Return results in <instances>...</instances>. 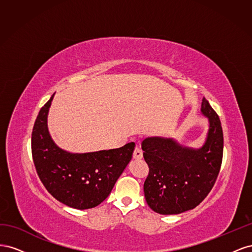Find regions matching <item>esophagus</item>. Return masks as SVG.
<instances>
[{
	"label": "esophagus",
	"mask_w": 252,
	"mask_h": 252,
	"mask_svg": "<svg viewBox=\"0 0 252 252\" xmlns=\"http://www.w3.org/2000/svg\"><path fill=\"white\" fill-rule=\"evenodd\" d=\"M133 158H138V159L143 158V150L140 147H135V149L133 151Z\"/></svg>",
	"instance_id": "obj_1"
}]
</instances>
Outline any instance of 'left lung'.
I'll list each match as a JSON object with an SVG mask.
<instances>
[{
	"instance_id": "8db88e82",
	"label": "left lung",
	"mask_w": 252,
	"mask_h": 252,
	"mask_svg": "<svg viewBox=\"0 0 252 252\" xmlns=\"http://www.w3.org/2000/svg\"><path fill=\"white\" fill-rule=\"evenodd\" d=\"M202 112L209 120L206 143L200 149L184 148L172 139L147 138L142 143L149 173L144 193L159 215L193 209L211 191L223 159L224 136L218 113L204 97Z\"/></svg>"
}]
</instances>
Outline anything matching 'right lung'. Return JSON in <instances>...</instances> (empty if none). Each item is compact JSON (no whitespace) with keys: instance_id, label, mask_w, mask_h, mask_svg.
<instances>
[{"instance_id":"right-lung-1","label":"right lung","mask_w":252,"mask_h":252,"mask_svg":"<svg viewBox=\"0 0 252 252\" xmlns=\"http://www.w3.org/2000/svg\"><path fill=\"white\" fill-rule=\"evenodd\" d=\"M53 95L41 108L32 129V152L36 173L47 191L61 203L75 209L94 208L111 192L132 158L135 144L89 154L60 149L47 128Z\"/></svg>"}]
</instances>
